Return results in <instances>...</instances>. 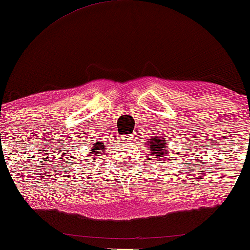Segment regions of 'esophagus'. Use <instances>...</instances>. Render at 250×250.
<instances>
[{"instance_id":"esophagus-1","label":"esophagus","mask_w":250,"mask_h":250,"mask_svg":"<svg viewBox=\"0 0 250 250\" xmlns=\"http://www.w3.org/2000/svg\"><path fill=\"white\" fill-rule=\"evenodd\" d=\"M124 140H132V136L131 134H130V136H125Z\"/></svg>"}]
</instances>
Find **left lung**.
Listing matches in <instances>:
<instances>
[{
  "label": "left lung",
  "mask_w": 250,
  "mask_h": 250,
  "mask_svg": "<svg viewBox=\"0 0 250 250\" xmlns=\"http://www.w3.org/2000/svg\"><path fill=\"white\" fill-rule=\"evenodd\" d=\"M146 146L150 148V151L153 153L154 158H158L159 161L161 160H171L172 153H169V151L166 148H168V145L166 144V139L164 137H154L152 136L150 139H146Z\"/></svg>",
  "instance_id": "left-lung-1"
}]
</instances>
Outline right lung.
I'll return each mask as SVG.
<instances>
[{"instance_id":"1","label":"right lung","mask_w":250,"mask_h":250,"mask_svg":"<svg viewBox=\"0 0 250 250\" xmlns=\"http://www.w3.org/2000/svg\"><path fill=\"white\" fill-rule=\"evenodd\" d=\"M104 146L102 142H94L93 145L90 146V154H92L91 157L94 159L98 154H100V151H104Z\"/></svg>"}]
</instances>
